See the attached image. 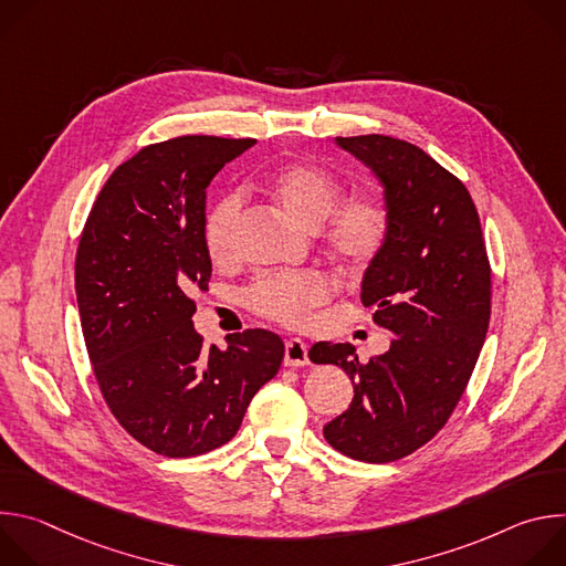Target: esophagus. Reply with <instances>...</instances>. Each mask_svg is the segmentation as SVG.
Wrapping results in <instances>:
<instances>
[{
  "label": "esophagus",
  "instance_id": "34e87169",
  "mask_svg": "<svg viewBox=\"0 0 566 566\" xmlns=\"http://www.w3.org/2000/svg\"><path fill=\"white\" fill-rule=\"evenodd\" d=\"M284 365L286 367H304V365H308V347L300 338L286 340Z\"/></svg>",
  "mask_w": 566,
  "mask_h": 566
}]
</instances>
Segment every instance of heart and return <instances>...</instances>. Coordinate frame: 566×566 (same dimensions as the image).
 Wrapping results in <instances>:
<instances>
[{
  "mask_svg": "<svg viewBox=\"0 0 566 566\" xmlns=\"http://www.w3.org/2000/svg\"><path fill=\"white\" fill-rule=\"evenodd\" d=\"M266 190L275 203L300 226L322 237L332 258L347 271H367L382 253L391 232V208L374 192L343 195L340 181L325 168L291 160L266 177ZM241 197L230 192L221 197L206 214L203 241L214 264H228L237 253V223ZM334 295L332 280L322 271L264 273L247 291V306L286 329L306 327L313 311L325 306Z\"/></svg>",
  "mask_w": 566,
  "mask_h": 566,
  "instance_id": "heart-1",
  "label": "heart"
}]
</instances>
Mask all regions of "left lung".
<instances>
[{
    "label": "left lung",
    "mask_w": 566,
    "mask_h": 566,
    "mask_svg": "<svg viewBox=\"0 0 566 566\" xmlns=\"http://www.w3.org/2000/svg\"><path fill=\"white\" fill-rule=\"evenodd\" d=\"M336 140L374 170L391 208L389 239L360 293L391 347L363 363L354 345L317 343L308 358L354 380L352 406L325 439L352 459L387 463L432 441L454 412L489 332L493 271L461 179L408 140Z\"/></svg>",
    "instance_id": "1"
}]
</instances>
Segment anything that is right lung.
Instances as JSON below:
<instances>
[{
    "label": "right lung",
    "mask_w": 566,
    "mask_h": 566,
    "mask_svg": "<svg viewBox=\"0 0 566 566\" xmlns=\"http://www.w3.org/2000/svg\"><path fill=\"white\" fill-rule=\"evenodd\" d=\"M255 138L151 143L98 192L75 253V295L98 389L120 428L184 459L228 443L284 358L266 329L206 347L192 327L208 291L206 188Z\"/></svg>",
    "instance_id": "obj_1"
}]
</instances>
